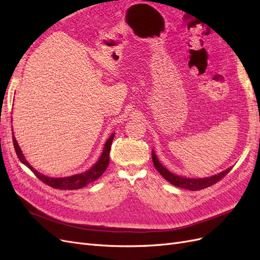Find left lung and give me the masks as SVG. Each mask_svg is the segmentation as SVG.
Segmentation results:
<instances>
[{
  "label": "left lung",
  "mask_w": 260,
  "mask_h": 260,
  "mask_svg": "<svg viewBox=\"0 0 260 260\" xmlns=\"http://www.w3.org/2000/svg\"><path fill=\"white\" fill-rule=\"evenodd\" d=\"M152 159H153V164H154L155 168L157 169V171H158L159 174L167 181H169L171 184H174L178 187L185 188V190H190V191H199V190H202V188H206L208 186L214 185L215 183L218 182V181L221 180L224 176L229 174L230 170L232 169V167H230V168H228L226 170L220 172V174H218V175H215L212 177H208V178L190 179V178L176 176V175L172 174V172H170L169 170H167L159 162L158 158H157L154 152H152Z\"/></svg>",
  "instance_id": "1"
}]
</instances>
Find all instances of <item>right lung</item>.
I'll use <instances>...</instances> for the list:
<instances>
[{"label": "right lung", "instance_id": "right-lung-1", "mask_svg": "<svg viewBox=\"0 0 260 260\" xmlns=\"http://www.w3.org/2000/svg\"><path fill=\"white\" fill-rule=\"evenodd\" d=\"M114 136H115V133H113V135L109 137L107 142L105 143L103 153H102L99 161L94 165L91 169L83 172V174L75 175V176L66 177V178H50V177L41 175L40 172H38L36 169L31 167L28 164V161L25 159V157H23V155L21 153V149L19 148L17 141L14 138V136H13V143H14V147H15V152H16L19 160L23 165H26V166L34 172L35 176L38 179H40L43 183L48 184L49 186H51L53 188H59V190H77V188H81V187L85 186L86 184L93 182V181H95L96 179H99L102 175L104 174L105 170L108 167V164H109V152H111Z\"/></svg>", "mask_w": 260, "mask_h": 260}]
</instances>
